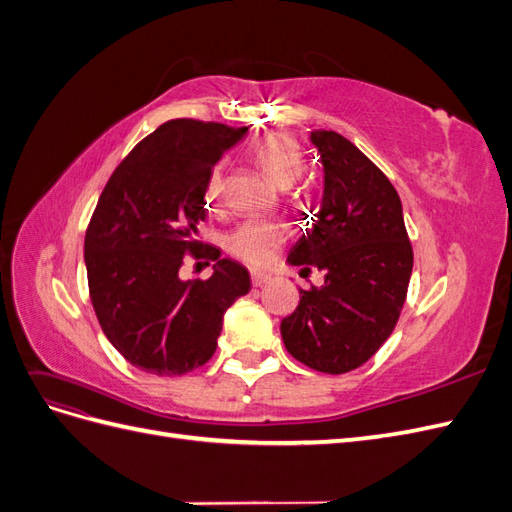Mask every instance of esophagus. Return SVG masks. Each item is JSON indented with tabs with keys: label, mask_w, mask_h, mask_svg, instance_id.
Listing matches in <instances>:
<instances>
[{
	"label": "esophagus",
	"mask_w": 512,
	"mask_h": 512,
	"mask_svg": "<svg viewBox=\"0 0 512 512\" xmlns=\"http://www.w3.org/2000/svg\"><path fill=\"white\" fill-rule=\"evenodd\" d=\"M271 282V275L265 271H252V284L254 286H265Z\"/></svg>",
	"instance_id": "obj_1"
}]
</instances>
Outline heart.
I'll return each mask as SVG.
<instances>
[{
	"instance_id": "1",
	"label": "heart",
	"mask_w": 512,
	"mask_h": 512,
	"mask_svg": "<svg viewBox=\"0 0 512 512\" xmlns=\"http://www.w3.org/2000/svg\"><path fill=\"white\" fill-rule=\"evenodd\" d=\"M252 156L277 188H292L303 173V156L299 145L288 134H269L254 145ZM205 194L218 200L222 194V170L220 166L209 173ZM288 237V228L277 220H247L230 232L228 250L250 265H265Z\"/></svg>"
}]
</instances>
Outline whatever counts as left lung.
<instances>
[{"mask_svg":"<svg viewBox=\"0 0 512 512\" xmlns=\"http://www.w3.org/2000/svg\"><path fill=\"white\" fill-rule=\"evenodd\" d=\"M324 188L316 222L290 247L288 265L318 269L324 284L299 290L282 320L286 350L322 374H346L393 333L412 275V245L393 183L348 138L309 134Z\"/></svg>","mask_w":512,"mask_h":512,"instance_id":"left-lung-1","label":"left lung"}]
</instances>
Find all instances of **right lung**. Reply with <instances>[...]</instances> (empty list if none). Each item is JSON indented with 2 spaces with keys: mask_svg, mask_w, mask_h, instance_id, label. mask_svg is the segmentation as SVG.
Wrapping results in <instances>:
<instances>
[{
  "mask_svg": "<svg viewBox=\"0 0 512 512\" xmlns=\"http://www.w3.org/2000/svg\"><path fill=\"white\" fill-rule=\"evenodd\" d=\"M247 128L173 119L138 143L108 179L85 235L89 297L123 359L153 376L205 365L226 309L250 292V273L220 252H200L205 185ZM185 253L219 262L209 281H181Z\"/></svg>",
  "mask_w": 512,
  "mask_h": 512,
  "instance_id": "obj_1",
  "label": "right lung"
}]
</instances>
